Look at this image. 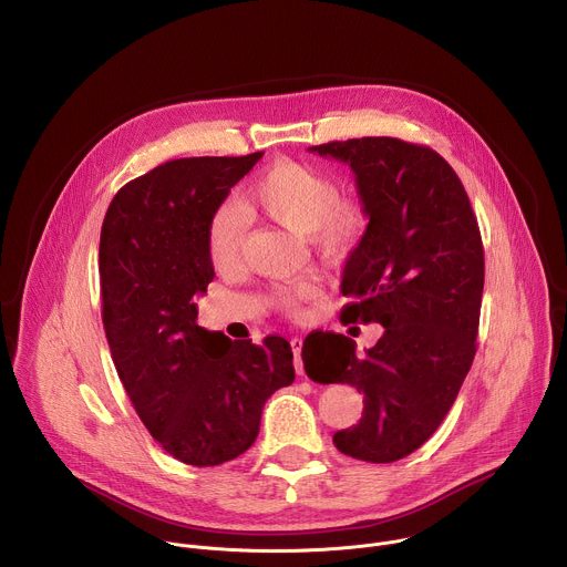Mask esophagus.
Returning a JSON list of instances; mask_svg holds the SVG:
<instances>
[{"label": "esophagus", "mask_w": 567, "mask_h": 567, "mask_svg": "<svg viewBox=\"0 0 567 567\" xmlns=\"http://www.w3.org/2000/svg\"><path fill=\"white\" fill-rule=\"evenodd\" d=\"M291 350H293V363H296V372L298 374H302L305 370H302V359H300V350H302V339H298V337H293L291 341Z\"/></svg>", "instance_id": "1"}]
</instances>
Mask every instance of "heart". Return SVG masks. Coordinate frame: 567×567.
Segmentation results:
<instances>
[{"label": "heart", "instance_id": "heart-1", "mask_svg": "<svg viewBox=\"0 0 567 567\" xmlns=\"http://www.w3.org/2000/svg\"><path fill=\"white\" fill-rule=\"evenodd\" d=\"M332 175L298 161H278L260 175L239 199L247 215L265 217L311 241V247L328 262L350 260L370 230V210L361 197H339ZM245 249L241 219L224 208L208 226V254L215 269L235 267ZM307 289H282L274 296L276 305L291 316L300 313Z\"/></svg>", "mask_w": 567, "mask_h": 567}]
</instances>
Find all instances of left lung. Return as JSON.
<instances>
[{
    "mask_svg": "<svg viewBox=\"0 0 567 567\" xmlns=\"http://www.w3.org/2000/svg\"><path fill=\"white\" fill-rule=\"evenodd\" d=\"M348 164L370 210V230L343 269L350 320L383 337L357 354L343 334L316 332L302 363L318 383H350L363 415L334 446L385 464L417 451L442 424L475 357L484 251L468 195L429 145L363 136L309 147Z\"/></svg>",
    "mask_w": 567,
    "mask_h": 567,
    "instance_id": "left-lung-1",
    "label": "left lung"
}]
</instances>
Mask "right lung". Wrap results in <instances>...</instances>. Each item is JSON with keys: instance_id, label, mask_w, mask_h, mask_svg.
<instances>
[{"instance_id": "obj_1", "label": "right lung", "mask_w": 567, "mask_h": 567, "mask_svg": "<svg viewBox=\"0 0 567 567\" xmlns=\"http://www.w3.org/2000/svg\"><path fill=\"white\" fill-rule=\"evenodd\" d=\"M265 152L175 158L125 184L101 230L110 352L134 411L175 460L217 466L258 437L265 401L293 381L291 346L230 341L197 326L215 278L208 226Z\"/></svg>"}]
</instances>
